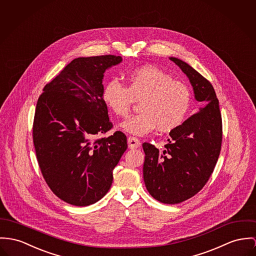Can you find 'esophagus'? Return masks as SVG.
I'll list each match as a JSON object with an SVG mask.
<instances>
[{
    "label": "esophagus",
    "mask_w": 256,
    "mask_h": 256,
    "mask_svg": "<svg viewBox=\"0 0 256 256\" xmlns=\"http://www.w3.org/2000/svg\"><path fill=\"white\" fill-rule=\"evenodd\" d=\"M128 144L130 149H136V148L140 147V145H141V143L138 138H134V136H130L128 138Z\"/></svg>",
    "instance_id": "obj_1"
}]
</instances>
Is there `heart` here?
<instances>
[{
  "instance_id": "obj_1",
  "label": "heart",
  "mask_w": 256,
  "mask_h": 256,
  "mask_svg": "<svg viewBox=\"0 0 256 256\" xmlns=\"http://www.w3.org/2000/svg\"><path fill=\"white\" fill-rule=\"evenodd\" d=\"M126 86L116 80H109L102 92V100L116 116H126L134 102L140 100V113L130 116L120 128L142 136L156 128L170 132L186 118L192 102L189 86L155 66L138 67L126 75Z\"/></svg>"
}]
</instances>
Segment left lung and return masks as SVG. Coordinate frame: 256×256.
<instances>
[{"mask_svg": "<svg viewBox=\"0 0 256 256\" xmlns=\"http://www.w3.org/2000/svg\"><path fill=\"white\" fill-rule=\"evenodd\" d=\"M170 59L188 77L200 108L170 130L164 148L142 144L143 178L152 197L174 204L195 196L212 176L221 150L222 120L212 84L181 59Z\"/></svg>", "mask_w": 256, "mask_h": 256, "instance_id": "1", "label": "left lung"}]
</instances>
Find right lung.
I'll return each mask as SVG.
<instances>
[{"mask_svg": "<svg viewBox=\"0 0 256 256\" xmlns=\"http://www.w3.org/2000/svg\"><path fill=\"white\" fill-rule=\"evenodd\" d=\"M122 60L111 54L75 58L38 99L33 142L40 168L50 190L70 204L86 206L104 197L128 148L122 132L98 138L113 128L102 100L104 72Z\"/></svg>", "mask_w": 256, "mask_h": 256, "instance_id": "right-lung-1", "label": "right lung"}]
</instances>
